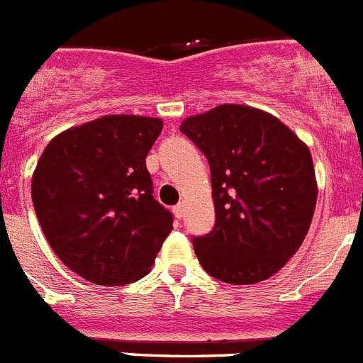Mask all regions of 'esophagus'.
<instances>
[{"instance_id":"obj_1","label":"esophagus","mask_w":363,"mask_h":363,"mask_svg":"<svg viewBox=\"0 0 363 363\" xmlns=\"http://www.w3.org/2000/svg\"><path fill=\"white\" fill-rule=\"evenodd\" d=\"M184 211H185L184 202H179L178 206L174 207V215H176V218H182V216H184Z\"/></svg>"}]
</instances>
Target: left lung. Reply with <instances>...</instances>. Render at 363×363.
<instances>
[{
    "mask_svg": "<svg viewBox=\"0 0 363 363\" xmlns=\"http://www.w3.org/2000/svg\"><path fill=\"white\" fill-rule=\"evenodd\" d=\"M179 130L211 169L215 228L193 238L203 270L229 284L277 274L314 216L318 185L308 147L277 117L242 104L187 117Z\"/></svg>",
    "mask_w": 363,
    "mask_h": 363,
    "instance_id": "1",
    "label": "left lung"
}]
</instances>
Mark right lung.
Returning <instances> with one entry per match:
<instances>
[{
  "label": "right lung",
  "instance_id": "add662e5",
  "mask_svg": "<svg viewBox=\"0 0 363 363\" xmlns=\"http://www.w3.org/2000/svg\"><path fill=\"white\" fill-rule=\"evenodd\" d=\"M161 128L156 117H101L58 134L38 160L30 194L43 235L89 283L145 277L172 231L145 161Z\"/></svg>",
  "mask_w": 363,
  "mask_h": 363
}]
</instances>
